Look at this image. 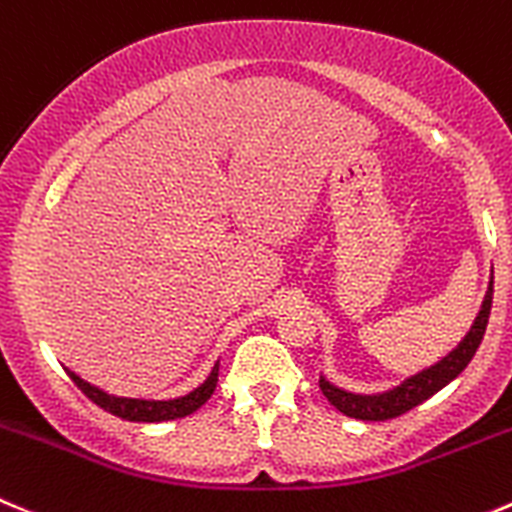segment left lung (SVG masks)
I'll use <instances>...</instances> for the list:
<instances>
[{
  "instance_id": "8db88e82",
  "label": "left lung",
  "mask_w": 512,
  "mask_h": 512,
  "mask_svg": "<svg viewBox=\"0 0 512 512\" xmlns=\"http://www.w3.org/2000/svg\"><path fill=\"white\" fill-rule=\"evenodd\" d=\"M490 306H493V276H490L488 291H485L483 306H480L478 316L472 321L470 332L460 339L455 349L450 354L440 359L432 367L422 369V372L412 374L407 377L405 382H399L397 387L387 389V392H377V394H357V392H347V389L337 387L329 379L321 374L319 377V387L324 392V397L337 407L342 415L354 417V420H367V422H384L392 420V417L405 415L410 412L412 407L422 405L425 399H430L432 394L440 392L442 387L452 382L462 369L470 364V359L475 357L478 352L480 342L485 337V326H488L490 319Z\"/></svg>"
}]
</instances>
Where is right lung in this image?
I'll use <instances>...</instances> for the list:
<instances>
[{
    "mask_svg": "<svg viewBox=\"0 0 512 512\" xmlns=\"http://www.w3.org/2000/svg\"><path fill=\"white\" fill-rule=\"evenodd\" d=\"M72 382L87 394V397L95 402L97 407H102L110 415L120 417V420L128 422H165V420H180V417H188L203 407L211 399L213 389L218 384V362L211 369V374L206 377V382L201 387H196L193 392L183 394V397L175 399H135V397H115V394H107L105 389L95 387V384L85 382V379L77 377L75 372H70Z\"/></svg>",
    "mask_w": 512,
    "mask_h": 512,
    "instance_id": "obj_1",
    "label": "right lung"
}]
</instances>
